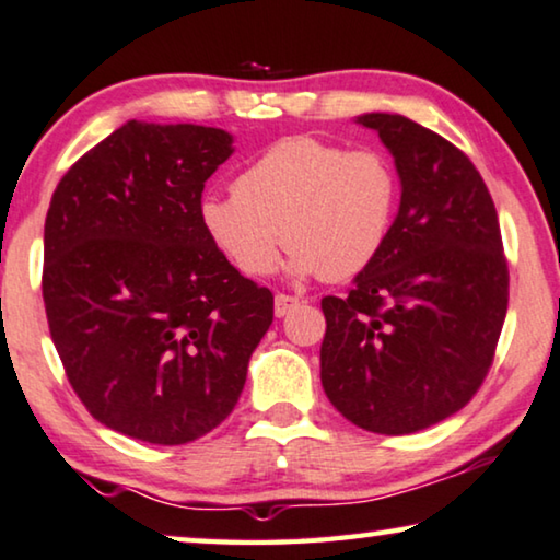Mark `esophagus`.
<instances>
[{
  "instance_id": "34e87169",
  "label": "esophagus",
  "mask_w": 560,
  "mask_h": 560,
  "mask_svg": "<svg viewBox=\"0 0 560 560\" xmlns=\"http://www.w3.org/2000/svg\"><path fill=\"white\" fill-rule=\"evenodd\" d=\"M298 305H300V300L293 295H282V293L275 295V315H278V318H285V315L290 311H295Z\"/></svg>"
}]
</instances>
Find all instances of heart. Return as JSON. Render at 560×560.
Returning a JSON list of instances; mask_svg holds the SVG:
<instances>
[{"mask_svg": "<svg viewBox=\"0 0 560 560\" xmlns=\"http://www.w3.org/2000/svg\"><path fill=\"white\" fill-rule=\"evenodd\" d=\"M399 182L384 153L293 136L262 151L234 194H207L199 222L247 278H267L285 242L290 272L340 282L376 260L392 232Z\"/></svg>", "mask_w": 560, "mask_h": 560, "instance_id": "1", "label": "heart"}]
</instances>
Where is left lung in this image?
Listing matches in <instances>:
<instances>
[{"mask_svg": "<svg viewBox=\"0 0 560 560\" xmlns=\"http://www.w3.org/2000/svg\"><path fill=\"white\" fill-rule=\"evenodd\" d=\"M355 124L392 151L401 205L348 295L320 300V381L355 427L411 434L482 386L508 313V262L488 186L457 145L396 113Z\"/></svg>", "mask_w": 560, "mask_h": 560, "instance_id": "1", "label": "left lung"}]
</instances>
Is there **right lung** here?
<instances>
[{
  "label": "right lung",
  "instance_id": "obj_1",
  "mask_svg": "<svg viewBox=\"0 0 560 560\" xmlns=\"http://www.w3.org/2000/svg\"><path fill=\"white\" fill-rule=\"evenodd\" d=\"M232 136L128 120L62 176L45 220L43 298L85 409L116 432L186 444L232 415L272 293L199 222Z\"/></svg>",
  "mask_w": 560,
  "mask_h": 560
}]
</instances>
